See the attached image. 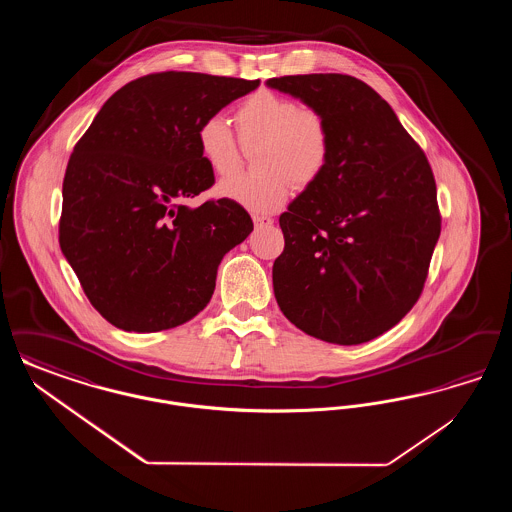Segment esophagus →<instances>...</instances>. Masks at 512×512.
Wrapping results in <instances>:
<instances>
[{
  "label": "esophagus",
  "instance_id": "obj_1",
  "mask_svg": "<svg viewBox=\"0 0 512 512\" xmlns=\"http://www.w3.org/2000/svg\"><path fill=\"white\" fill-rule=\"evenodd\" d=\"M274 222L272 217H267V215H253V224L257 226V228H261V226H270Z\"/></svg>",
  "mask_w": 512,
  "mask_h": 512
}]
</instances>
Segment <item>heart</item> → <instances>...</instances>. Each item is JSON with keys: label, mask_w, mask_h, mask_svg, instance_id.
Masks as SVG:
<instances>
[{"label": "heart", "mask_w": 512, "mask_h": 512, "mask_svg": "<svg viewBox=\"0 0 512 512\" xmlns=\"http://www.w3.org/2000/svg\"><path fill=\"white\" fill-rule=\"evenodd\" d=\"M238 140L226 121L213 115L199 122L195 142L209 169L226 176L242 163L244 149L253 155L255 174L220 180L217 194L251 213H272L286 203L295 188L317 184L332 159V128L328 117L311 105L257 90L234 111Z\"/></svg>", "instance_id": "b5f03b06"}]
</instances>
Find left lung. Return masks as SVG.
I'll list each match as a JSON object with an SVG mask.
<instances>
[{
	"label": "left lung",
	"instance_id": "1",
	"mask_svg": "<svg viewBox=\"0 0 512 512\" xmlns=\"http://www.w3.org/2000/svg\"><path fill=\"white\" fill-rule=\"evenodd\" d=\"M320 109L332 159L280 217L278 307L305 334L338 345L374 340L418 301L441 232L434 172L390 103L349 74L268 78Z\"/></svg>",
	"mask_w": 512,
	"mask_h": 512
}]
</instances>
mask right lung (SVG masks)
Listing matches in <instances>:
<instances>
[{
    "mask_svg": "<svg viewBox=\"0 0 512 512\" xmlns=\"http://www.w3.org/2000/svg\"><path fill=\"white\" fill-rule=\"evenodd\" d=\"M259 80L153 73L103 103L63 180L59 244L101 317L161 332L203 311L222 257L253 230L244 207L186 201L215 184L195 132Z\"/></svg>",
    "mask_w": 512,
    "mask_h": 512,
    "instance_id": "add662e5",
    "label": "right lung"
}]
</instances>
